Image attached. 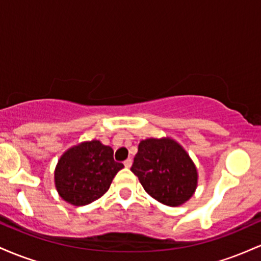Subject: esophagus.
<instances>
[{
    "label": "esophagus",
    "instance_id": "34e87169",
    "mask_svg": "<svg viewBox=\"0 0 261 261\" xmlns=\"http://www.w3.org/2000/svg\"><path fill=\"white\" fill-rule=\"evenodd\" d=\"M124 166L126 167V168H130V167L133 166V160H131V158H127V160L124 162Z\"/></svg>",
    "mask_w": 261,
    "mask_h": 261
}]
</instances>
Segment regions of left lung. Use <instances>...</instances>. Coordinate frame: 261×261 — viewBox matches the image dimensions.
<instances>
[{
  "label": "left lung",
  "mask_w": 261,
  "mask_h": 261,
  "mask_svg": "<svg viewBox=\"0 0 261 261\" xmlns=\"http://www.w3.org/2000/svg\"><path fill=\"white\" fill-rule=\"evenodd\" d=\"M131 172L149 195L168 206L188 201L197 185L195 164L185 149L170 139L141 141Z\"/></svg>",
  "instance_id": "left-lung-1"
}]
</instances>
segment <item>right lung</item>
Wrapping results in <instances>:
<instances>
[{"mask_svg": "<svg viewBox=\"0 0 261 261\" xmlns=\"http://www.w3.org/2000/svg\"><path fill=\"white\" fill-rule=\"evenodd\" d=\"M100 141L83 142L66 151L55 169V185L65 201L85 206L103 196L124 164Z\"/></svg>", "mask_w": 261, "mask_h": 261, "instance_id": "1", "label": "right lung"}]
</instances>
